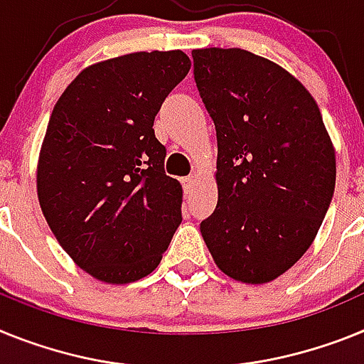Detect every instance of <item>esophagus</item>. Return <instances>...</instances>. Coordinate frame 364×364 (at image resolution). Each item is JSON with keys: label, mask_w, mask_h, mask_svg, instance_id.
<instances>
[{"label": "esophagus", "mask_w": 364, "mask_h": 364, "mask_svg": "<svg viewBox=\"0 0 364 364\" xmlns=\"http://www.w3.org/2000/svg\"><path fill=\"white\" fill-rule=\"evenodd\" d=\"M181 183H183V191H185V194H191V192L194 191L196 178L194 176H186V178L181 179Z\"/></svg>", "instance_id": "34e87169"}]
</instances>
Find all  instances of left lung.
Listing matches in <instances>:
<instances>
[{"label":"left lung","mask_w":364,"mask_h":364,"mask_svg":"<svg viewBox=\"0 0 364 364\" xmlns=\"http://www.w3.org/2000/svg\"><path fill=\"white\" fill-rule=\"evenodd\" d=\"M194 80L218 139V205L201 221L230 278L265 284L311 245L335 188L317 102L286 69L243 49H196Z\"/></svg>","instance_id":"obj_1"}]
</instances>
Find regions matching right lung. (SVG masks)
Here are the masks:
<instances>
[{
	"label": "right lung",
	"mask_w": 364,
	"mask_h": 364,
	"mask_svg": "<svg viewBox=\"0 0 364 364\" xmlns=\"http://www.w3.org/2000/svg\"><path fill=\"white\" fill-rule=\"evenodd\" d=\"M188 69L183 50L106 60L84 69L50 113L40 207L64 251L102 282L150 274L181 223V185L164 172L154 121Z\"/></svg>",
	"instance_id": "1"
}]
</instances>
